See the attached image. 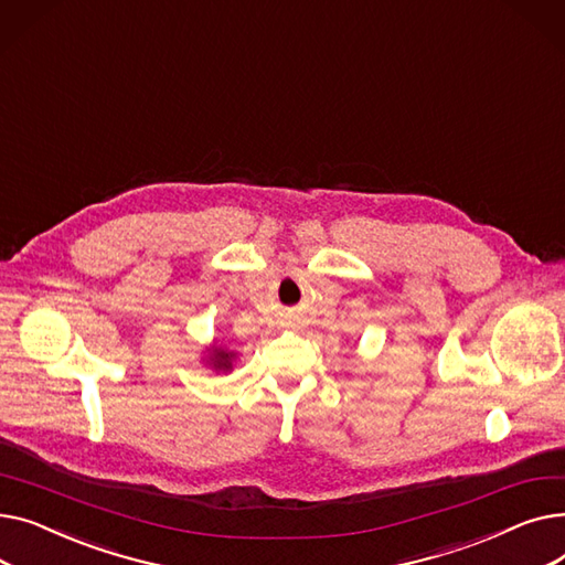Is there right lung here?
I'll return each mask as SVG.
<instances>
[{
	"mask_svg": "<svg viewBox=\"0 0 565 565\" xmlns=\"http://www.w3.org/2000/svg\"><path fill=\"white\" fill-rule=\"evenodd\" d=\"M215 366L217 369H228L231 366V354L224 352V350H215Z\"/></svg>",
	"mask_w": 565,
	"mask_h": 565,
	"instance_id": "right-lung-1",
	"label": "right lung"
}]
</instances>
